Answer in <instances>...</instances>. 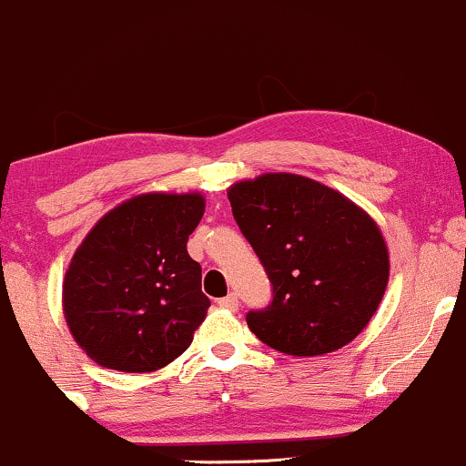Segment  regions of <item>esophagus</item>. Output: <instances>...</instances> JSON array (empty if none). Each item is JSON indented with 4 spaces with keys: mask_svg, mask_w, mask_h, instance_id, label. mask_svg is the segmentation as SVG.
<instances>
[{
    "mask_svg": "<svg viewBox=\"0 0 466 466\" xmlns=\"http://www.w3.org/2000/svg\"><path fill=\"white\" fill-rule=\"evenodd\" d=\"M218 307L226 309V311H237V309H238V298H237V293H229V296L221 298V300H218Z\"/></svg>",
    "mask_w": 466,
    "mask_h": 466,
    "instance_id": "34e87169",
    "label": "esophagus"
}]
</instances>
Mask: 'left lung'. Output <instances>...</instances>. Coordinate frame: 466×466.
I'll return each instance as SVG.
<instances>
[{"mask_svg": "<svg viewBox=\"0 0 466 466\" xmlns=\"http://www.w3.org/2000/svg\"><path fill=\"white\" fill-rule=\"evenodd\" d=\"M228 199L274 285L269 307L248 313L251 333L293 357L350 344L388 287L390 254L377 221L341 192L293 173L237 181Z\"/></svg>", "mask_w": 466, "mask_h": 466, "instance_id": "obj_1", "label": "left lung"}]
</instances>
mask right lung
Instances as JSON below:
<instances>
[{"label": "right lung", "instance_id": "obj_1", "mask_svg": "<svg viewBox=\"0 0 466 466\" xmlns=\"http://www.w3.org/2000/svg\"><path fill=\"white\" fill-rule=\"evenodd\" d=\"M203 210L201 192H144L89 229L63 278L67 329L89 360L153 372L188 349L210 307L186 249Z\"/></svg>", "mask_w": 466, "mask_h": 466}]
</instances>
